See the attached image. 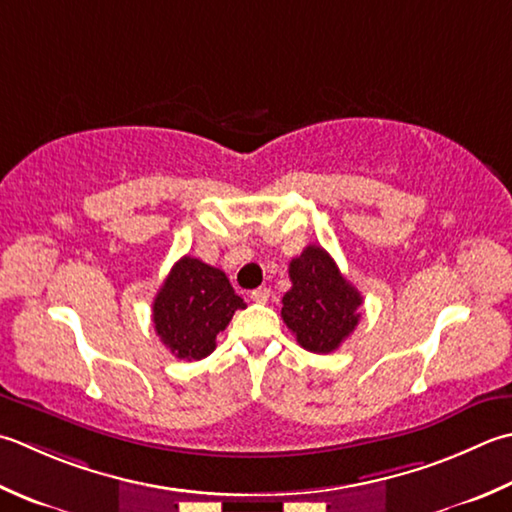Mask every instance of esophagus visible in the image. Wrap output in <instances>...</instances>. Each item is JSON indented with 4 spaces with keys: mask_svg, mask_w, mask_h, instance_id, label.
I'll use <instances>...</instances> for the list:
<instances>
[{
    "mask_svg": "<svg viewBox=\"0 0 512 512\" xmlns=\"http://www.w3.org/2000/svg\"><path fill=\"white\" fill-rule=\"evenodd\" d=\"M268 297H270L268 288H257V290H253V293H250V299H253V302H257V304H266Z\"/></svg>",
    "mask_w": 512,
    "mask_h": 512,
    "instance_id": "obj_1",
    "label": "esophagus"
}]
</instances>
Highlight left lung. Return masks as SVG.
Returning a JSON list of instances; mask_svg holds the SVG:
<instances>
[{
  "label": "left lung",
  "instance_id": "obj_1",
  "mask_svg": "<svg viewBox=\"0 0 512 512\" xmlns=\"http://www.w3.org/2000/svg\"><path fill=\"white\" fill-rule=\"evenodd\" d=\"M288 275L293 286L282 299L284 324L310 353H333L359 324L362 295L315 244L290 262Z\"/></svg>",
  "mask_w": 512,
  "mask_h": 512
}]
</instances>
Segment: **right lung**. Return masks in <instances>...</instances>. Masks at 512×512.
Here are the masks:
<instances>
[{
	"mask_svg": "<svg viewBox=\"0 0 512 512\" xmlns=\"http://www.w3.org/2000/svg\"><path fill=\"white\" fill-rule=\"evenodd\" d=\"M244 306L226 273L186 255L170 268L153 302L155 333L177 359H204Z\"/></svg>",
	"mask_w": 512,
	"mask_h": 512,
	"instance_id": "right-lung-1",
	"label": "right lung"
}]
</instances>
